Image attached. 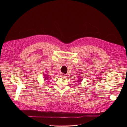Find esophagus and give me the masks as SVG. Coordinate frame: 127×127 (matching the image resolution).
Wrapping results in <instances>:
<instances>
[{
	"mask_svg": "<svg viewBox=\"0 0 127 127\" xmlns=\"http://www.w3.org/2000/svg\"><path fill=\"white\" fill-rule=\"evenodd\" d=\"M61 75V76H62V77H64V76H65V75L64 74H63V73H61L60 74Z\"/></svg>",
	"mask_w": 127,
	"mask_h": 127,
	"instance_id": "obj_1",
	"label": "esophagus"
}]
</instances>
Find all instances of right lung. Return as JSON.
Instances as JSON below:
<instances>
[{"instance_id": "obj_1", "label": "right lung", "mask_w": 127, "mask_h": 127, "mask_svg": "<svg viewBox=\"0 0 127 127\" xmlns=\"http://www.w3.org/2000/svg\"><path fill=\"white\" fill-rule=\"evenodd\" d=\"M45 76H46V75H45ZM46 77V78H47V77Z\"/></svg>"}]
</instances>
